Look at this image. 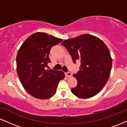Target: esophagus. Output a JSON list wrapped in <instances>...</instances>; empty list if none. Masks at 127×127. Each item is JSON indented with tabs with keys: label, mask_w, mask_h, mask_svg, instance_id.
I'll use <instances>...</instances> for the list:
<instances>
[{
	"label": "esophagus",
	"mask_w": 127,
	"mask_h": 127,
	"mask_svg": "<svg viewBox=\"0 0 127 127\" xmlns=\"http://www.w3.org/2000/svg\"><path fill=\"white\" fill-rule=\"evenodd\" d=\"M65 75L66 76H67V77H71V76H72V73L69 72L65 73Z\"/></svg>",
	"instance_id": "34e87169"
}]
</instances>
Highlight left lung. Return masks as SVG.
Instances as JSON below:
<instances>
[{
	"instance_id": "left-lung-1",
	"label": "left lung",
	"mask_w": 127,
	"mask_h": 127,
	"mask_svg": "<svg viewBox=\"0 0 127 127\" xmlns=\"http://www.w3.org/2000/svg\"><path fill=\"white\" fill-rule=\"evenodd\" d=\"M67 49L74 63L79 62V70L73 76L76 87L71 91L81 98H87L97 94L108 81L112 61L108 48L100 39L84 34L62 42Z\"/></svg>"
}]
</instances>
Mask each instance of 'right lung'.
<instances>
[{"mask_svg": "<svg viewBox=\"0 0 127 127\" xmlns=\"http://www.w3.org/2000/svg\"><path fill=\"white\" fill-rule=\"evenodd\" d=\"M62 39L37 32L27 37L17 55V71L23 87L30 95L39 99L51 98L56 93L60 81L64 78L60 70H46L50 50Z\"/></svg>", "mask_w": 127, "mask_h": 127, "instance_id": "right-lung-1", "label": "right lung"}]
</instances>
